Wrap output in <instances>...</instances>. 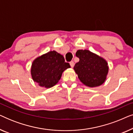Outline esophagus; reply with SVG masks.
<instances>
[{
	"label": "esophagus",
	"mask_w": 133,
	"mask_h": 133,
	"mask_svg": "<svg viewBox=\"0 0 133 133\" xmlns=\"http://www.w3.org/2000/svg\"><path fill=\"white\" fill-rule=\"evenodd\" d=\"M70 65H71V67H73V66H74V62H73V61H71L70 62Z\"/></svg>",
	"instance_id": "1"
}]
</instances>
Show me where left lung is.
Instances as JSON below:
<instances>
[{
    "label": "left lung",
    "instance_id": "1",
    "mask_svg": "<svg viewBox=\"0 0 133 133\" xmlns=\"http://www.w3.org/2000/svg\"><path fill=\"white\" fill-rule=\"evenodd\" d=\"M76 56L79 58L74 70L83 84L96 87L102 84L108 71V63L103 58L90 51L78 50Z\"/></svg>",
    "mask_w": 133,
    "mask_h": 133
}]
</instances>
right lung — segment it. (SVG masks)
Wrapping results in <instances>:
<instances>
[{"label": "right lung", "mask_w": 133, "mask_h": 133, "mask_svg": "<svg viewBox=\"0 0 133 133\" xmlns=\"http://www.w3.org/2000/svg\"><path fill=\"white\" fill-rule=\"evenodd\" d=\"M68 68L70 63L65 62L63 56L52 51L34 60L31 71L34 82L41 87L51 88L59 82L63 71Z\"/></svg>", "instance_id": "right-lung-1"}]
</instances>
